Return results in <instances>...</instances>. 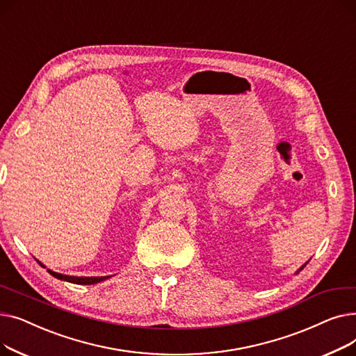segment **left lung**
Wrapping results in <instances>:
<instances>
[{
	"label": "left lung",
	"instance_id": "left-lung-1",
	"mask_svg": "<svg viewBox=\"0 0 356 356\" xmlns=\"http://www.w3.org/2000/svg\"><path fill=\"white\" fill-rule=\"evenodd\" d=\"M307 263H309V261H307ZM307 263H306V264H307ZM306 264H303V266H302V267H300V268H298V270H297V271H296V274H298V273H300V271H302V270H303V268H305V267H306Z\"/></svg>",
	"mask_w": 356,
	"mask_h": 356
}]
</instances>
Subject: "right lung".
<instances>
[{
    "label": "right lung",
    "instance_id": "1",
    "mask_svg": "<svg viewBox=\"0 0 356 356\" xmlns=\"http://www.w3.org/2000/svg\"><path fill=\"white\" fill-rule=\"evenodd\" d=\"M37 263H39L43 268H46V266L43 263H40L39 259H37ZM47 273L51 274L53 277L59 278V280H63V282H67V283H73V284H85V286H90V284H97V283H101V282H105V280H108L111 275H104V277H76V275H66V274H60V273H56V271H51L47 268Z\"/></svg>",
    "mask_w": 356,
    "mask_h": 356
}]
</instances>
